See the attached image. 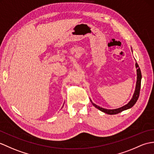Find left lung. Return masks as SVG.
<instances>
[{
	"label": "left lung",
	"mask_w": 154,
	"mask_h": 154,
	"mask_svg": "<svg viewBox=\"0 0 154 154\" xmlns=\"http://www.w3.org/2000/svg\"><path fill=\"white\" fill-rule=\"evenodd\" d=\"M136 67H137V85H136V88H135V91L134 93L133 94V98L131 100V101L128 102L127 104H126L125 106H124L121 108H117V109H104L102 108L101 107H100L97 105H96L95 103H94L91 100V103H92L95 108H96L97 109H98L99 110L102 111V112H104L107 114H109V115H114V114H117L121 112H123L124 110H126L129 109L131 108H132L135 103L137 102V100L138 99L139 95H140V86H141V79H142V74H141V71L140 69L139 68V66L138 65L137 63H136Z\"/></svg>",
	"instance_id": "left-lung-1"
}]
</instances>
